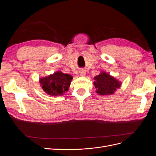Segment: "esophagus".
I'll list each match as a JSON object with an SVG mask.
<instances>
[{
  "instance_id": "esophagus-1",
  "label": "esophagus",
  "mask_w": 156,
  "mask_h": 156,
  "mask_svg": "<svg viewBox=\"0 0 156 156\" xmlns=\"http://www.w3.org/2000/svg\"><path fill=\"white\" fill-rule=\"evenodd\" d=\"M79 74H80V75H81V76L84 77V76H85V75H86V72L84 70H81L79 72Z\"/></svg>"
}]
</instances>
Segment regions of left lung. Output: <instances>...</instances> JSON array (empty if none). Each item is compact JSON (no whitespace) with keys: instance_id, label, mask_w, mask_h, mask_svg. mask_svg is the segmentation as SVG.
<instances>
[{"instance_id":"8db88e82","label":"left lung","mask_w":156,"mask_h":156,"mask_svg":"<svg viewBox=\"0 0 156 156\" xmlns=\"http://www.w3.org/2000/svg\"><path fill=\"white\" fill-rule=\"evenodd\" d=\"M94 84L96 88V93L100 95H110L114 94L116 89L121 86V83L108 73L102 72L94 78Z\"/></svg>"}]
</instances>
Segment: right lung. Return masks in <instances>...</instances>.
Listing matches in <instances>:
<instances>
[{"mask_svg":"<svg viewBox=\"0 0 156 156\" xmlns=\"http://www.w3.org/2000/svg\"><path fill=\"white\" fill-rule=\"evenodd\" d=\"M73 77L67 73L56 72L48 77L40 79V83L44 91L49 95L62 96L68 88Z\"/></svg>","mask_w":156,"mask_h":156,"instance_id":"obj_1","label":"right lung"}]
</instances>
